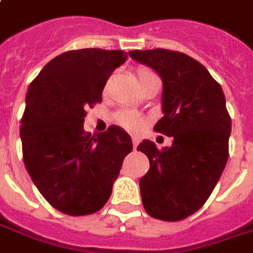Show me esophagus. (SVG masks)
<instances>
[{
  "label": "esophagus",
  "instance_id": "34e87169",
  "mask_svg": "<svg viewBox=\"0 0 253 253\" xmlns=\"http://www.w3.org/2000/svg\"><path fill=\"white\" fill-rule=\"evenodd\" d=\"M138 143H139V139H138L136 136H132V147H134V149H136Z\"/></svg>",
  "mask_w": 253,
  "mask_h": 253
}]
</instances>
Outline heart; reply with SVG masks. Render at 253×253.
Segmentation results:
<instances>
[{
  "label": "heart",
  "instance_id": "1",
  "mask_svg": "<svg viewBox=\"0 0 253 253\" xmlns=\"http://www.w3.org/2000/svg\"><path fill=\"white\" fill-rule=\"evenodd\" d=\"M151 76H155L154 72L150 71V69L147 68H139L138 69V72H136V79H138V83L141 84L143 80L149 79ZM117 123L123 128H126L128 131L132 132H138L141 131L142 128L145 127V119L139 115V114H136L134 111H121L117 114Z\"/></svg>",
  "mask_w": 253,
  "mask_h": 253
}]
</instances>
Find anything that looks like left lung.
I'll return each mask as SVG.
<instances>
[{
  "mask_svg": "<svg viewBox=\"0 0 253 253\" xmlns=\"http://www.w3.org/2000/svg\"><path fill=\"white\" fill-rule=\"evenodd\" d=\"M128 55L161 76L164 117L154 130L173 138L162 150L147 139L136 147L150 161L139 179L142 203L154 218L184 220L205 204L228 161L232 122L225 96L208 69L185 53L150 49Z\"/></svg>",
  "mask_w": 253,
  "mask_h": 253,
  "instance_id": "1",
  "label": "left lung"
}]
</instances>
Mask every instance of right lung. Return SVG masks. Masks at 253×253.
<instances>
[{"instance_id":"right-lung-1","label":"right lung","mask_w":253,"mask_h":253,"mask_svg":"<svg viewBox=\"0 0 253 253\" xmlns=\"http://www.w3.org/2000/svg\"><path fill=\"white\" fill-rule=\"evenodd\" d=\"M126 59L123 50H69L50 60L28 88L20 128L24 164L42 197L65 214L100 211L132 150L131 136L119 126L93 135L83 127L85 108L102 102L110 75Z\"/></svg>"}]
</instances>
